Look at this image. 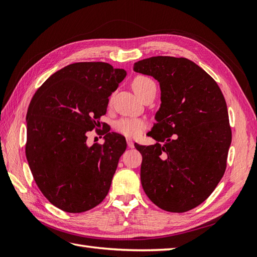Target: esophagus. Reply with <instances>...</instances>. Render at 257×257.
<instances>
[{
    "label": "esophagus",
    "mask_w": 257,
    "mask_h": 257,
    "mask_svg": "<svg viewBox=\"0 0 257 257\" xmlns=\"http://www.w3.org/2000/svg\"><path fill=\"white\" fill-rule=\"evenodd\" d=\"M127 145H128L129 148H134V141L130 139V138L127 139Z\"/></svg>",
    "instance_id": "1"
}]
</instances>
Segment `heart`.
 <instances>
[{
	"label": "heart",
	"instance_id": "obj_1",
	"mask_svg": "<svg viewBox=\"0 0 257 257\" xmlns=\"http://www.w3.org/2000/svg\"><path fill=\"white\" fill-rule=\"evenodd\" d=\"M133 88L140 98L150 89H157L155 81L148 76H137L133 81ZM146 121L139 118H122L116 123V130L125 137L137 138L146 128Z\"/></svg>",
	"mask_w": 257,
	"mask_h": 257
}]
</instances>
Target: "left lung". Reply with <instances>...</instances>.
I'll use <instances>...</instances> for the list:
<instances>
[{"label":"left lung","mask_w":257,"mask_h":257,"mask_svg":"<svg viewBox=\"0 0 257 257\" xmlns=\"http://www.w3.org/2000/svg\"><path fill=\"white\" fill-rule=\"evenodd\" d=\"M134 70L159 81L161 106L143 156L141 184L147 196L168 212L183 213L204 202L226 169L232 130L216 81L184 57L155 56Z\"/></svg>","instance_id":"obj_1"}]
</instances>
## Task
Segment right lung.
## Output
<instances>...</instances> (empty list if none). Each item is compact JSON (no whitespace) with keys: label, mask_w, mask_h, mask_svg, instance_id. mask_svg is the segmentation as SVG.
Returning a JSON list of instances; mask_svg holds the SVG:
<instances>
[{"label":"right lung","mask_w":257,"mask_h":257,"mask_svg":"<svg viewBox=\"0 0 257 257\" xmlns=\"http://www.w3.org/2000/svg\"><path fill=\"white\" fill-rule=\"evenodd\" d=\"M125 75L108 63L70 64L33 96L26 114V159L41 192L58 209L88 211L108 194L127 143L123 136L108 133L103 145L87 146V133L99 127L109 96Z\"/></svg>","instance_id":"add662e5"}]
</instances>
